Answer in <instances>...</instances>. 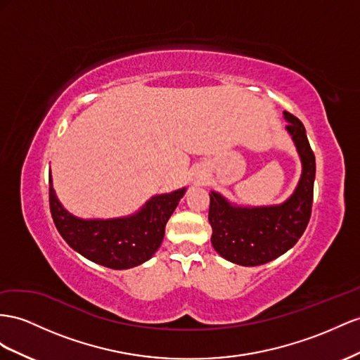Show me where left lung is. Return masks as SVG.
<instances>
[{"label": "left lung", "instance_id": "1", "mask_svg": "<svg viewBox=\"0 0 360 360\" xmlns=\"http://www.w3.org/2000/svg\"><path fill=\"white\" fill-rule=\"evenodd\" d=\"M286 131L301 162V176L290 197L271 206H242L210 191L209 222L212 245L221 257L242 266H257L285 255L303 235L314 201L315 156L306 129L298 118L283 112Z\"/></svg>", "mask_w": 360, "mask_h": 360}]
</instances>
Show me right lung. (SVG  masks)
<instances>
[{
  "mask_svg": "<svg viewBox=\"0 0 360 360\" xmlns=\"http://www.w3.org/2000/svg\"><path fill=\"white\" fill-rule=\"evenodd\" d=\"M186 188L153 195L127 217L84 219L68 212L56 195L50 172V209L66 244L86 259L112 269H129L150 260L162 244L165 226Z\"/></svg>",
  "mask_w": 360,
  "mask_h": 360,
  "instance_id": "right-lung-1",
  "label": "right lung"
}]
</instances>
